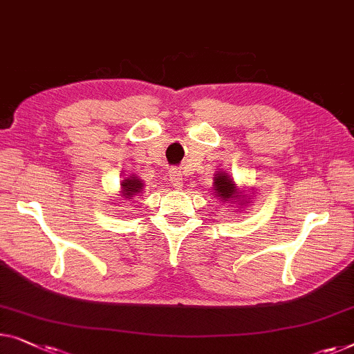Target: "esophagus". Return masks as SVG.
Here are the masks:
<instances>
[{
    "mask_svg": "<svg viewBox=\"0 0 354 354\" xmlns=\"http://www.w3.org/2000/svg\"><path fill=\"white\" fill-rule=\"evenodd\" d=\"M169 182L174 188H182L183 187V180H182V174L178 169H171L169 172Z\"/></svg>",
    "mask_w": 354,
    "mask_h": 354,
    "instance_id": "obj_1",
    "label": "esophagus"
}]
</instances>
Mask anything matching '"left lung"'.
Masks as SVG:
<instances>
[{
    "mask_svg": "<svg viewBox=\"0 0 354 354\" xmlns=\"http://www.w3.org/2000/svg\"><path fill=\"white\" fill-rule=\"evenodd\" d=\"M214 193H217V198L220 201H230L232 204H234L238 201V204L241 206H245L248 203V194L244 192H241L239 188H236V183L228 174H225L220 171L218 174H215L214 177Z\"/></svg>",
    "mask_w": 354,
    "mask_h": 354,
    "instance_id": "1",
    "label": "left lung"
}]
</instances>
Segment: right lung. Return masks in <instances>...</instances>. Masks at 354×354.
<instances>
[{
	"instance_id": "add662e5",
	"label": "right lung",
	"mask_w": 354,
	"mask_h": 354,
	"mask_svg": "<svg viewBox=\"0 0 354 354\" xmlns=\"http://www.w3.org/2000/svg\"><path fill=\"white\" fill-rule=\"evenodd\" d=\"M142 188H143L142 180L134 176L124 178L121 183L122 196H124V199H129V201L131 199H134L136 194H139L142 192Z\"/></svg>"
}]
</instances>
